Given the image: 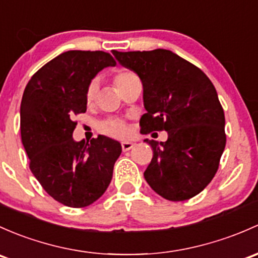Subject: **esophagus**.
I'll return each mask as SVG.
<instances>
[{"instance_id":"esophagus-1","label":"esophagus","mask_w":258,"mask_h":258,"mask_svg":"<svg viewBox=\"0 0 258 258\" xmlns=\"http://www.w3.org/2000/svg\"><path fill=\"white\" fill-rule=\"evenodd\" d=\"M134 146H135V143L134 142H128V141H126V142H122L121 143L122 151H123V152L132 150V148H134Z\"/></svg>"}]
</instances>
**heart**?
<instances>
[{
  "label": "heart",
  "mask_w": 258,
  "mask_h": 258,
  "mask_svg": "<svg viewBox=\"0 0 258 258\" xmlns=\"http://www.w3.org/2000/svg\"><path fill=\"white\" fill-rule=\"evenodd\" d=\"M135 78H137L136 74H134V73L130 72V70H124V69L117 70V72L115 73V75H113V84H115L116 88L121 91L122 88H123L128 81L135 79ZM96 91H97L96 81L95 80L90 81L85 91L86 104H91V102L94 101ZM100 131L108 135V136L122 138L126 136L127 132H128V128H127L126 123H124L122 120H118V118H108V120L104 121L101 124H100Z\"/></svg>",
  "instance_id": "heart-1"
}]
</instances>
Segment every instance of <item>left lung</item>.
Returning a JSON list of instances; mask_svg holds the SVG:
<instances>
[{
	"label": "left lung",
	"instance_id": "1",
	"mask_svg": "<svg viewBox=\"0 0 258 258\" xmlns=\"http://www.w3.org/2000/svg\"><path fill=\"white\" fill-rule=\"evenodd\" d=\"M112 54L142 81L147 112L140 120L141 132H168L165 142L145 140L153 150L145 179L167 200L195 197L218 172L226 145L224 110L213 83L170 50Z\"/></svg>",
	"mask_w": 258,
	"mask_h": 258
}]
</instances>
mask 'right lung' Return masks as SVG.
Instances as JSON below:
<instances>
[{
	"mask_svg": "<svg viewBox=\"0 0 258 258\" xmlns=\"http://www.w3.org/2000/svg\"><path fill=\"white\" fill-rule=\"evenodd\" d=\"M116 61L105 51L69 50L31 78L21 102V137L29 168L53 199L70 208L96 202L112 179L120 142L100 135L75 142L74 116L86 111L89 83Z\"/></svg>",
	"mask_w": 258,
	"mask_h": 258,
	"instance_id": "add662e5",
	"label": "right lung"
}]
</instances>
